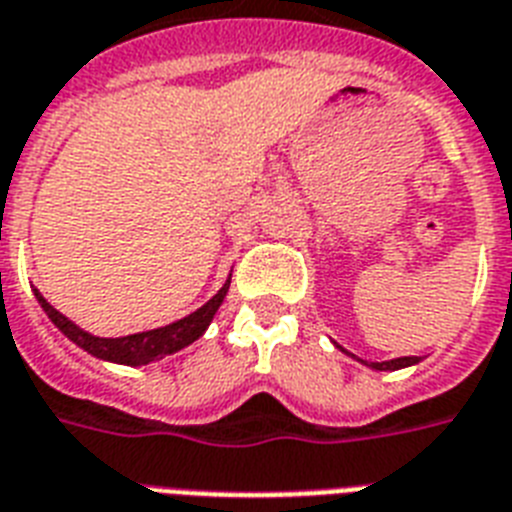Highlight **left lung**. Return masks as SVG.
<instances>
[{
	"label": "left lung",
	"instance_id": "obj_1",
	"mask_svg": "<svg viewBox=\"0 0 512 512\" xmlns=\"http://www.w3.org/2000/svg\"><path fill=\"white\" fill-rule=\"evenodd\" d=\"M354 357V354H351ZM357 359V357H354ZM362 365H367L370 370H383V372H391V370H402V367H412L418 365L420 357H399V359H388V362H365V359H359Z\"/></svg>",
	"mask_w": 512,
	"mask_h": 512
}]
</instances>
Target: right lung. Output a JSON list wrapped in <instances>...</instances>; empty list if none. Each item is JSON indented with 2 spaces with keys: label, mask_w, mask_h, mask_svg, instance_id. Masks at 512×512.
Returning a JSON list of instances; mask_svg holds the SVG:
<instances>
[{
  "label": "right lung",
  "mask_w": 512,
  "mask_h": 512,
  "mask_svg": "<svg viewBox=\"0 0 512 512\" xmlns=\"http://www.w3.org/2000/svg\"><path fill=\"white\" fill-rule=\"evenodd\" d=\"M232 277V275H230ZM230 277L224 282L222 288L216 290V296H211L206 304L195 309L192 314L182 317V320L171 322V325L155 327V330H145V333H132L124 335V338H100V335H92L87 330H81L76 322H71L65 314H60L55 306L49 304L47 298L34 288L36 301L42 304L44 314H47L52 325L60 330V333L73 341L79 349H84L92 357L102 359V362H116V365L126 367H140L150 365V362H158V359L169 357V354H177L179 349H185L190 343H195L200 335L206 333L214 314L219 312L227 290H230Z\"/></svg>",
  "instance_id": "obj_1"
}]
</instances>
